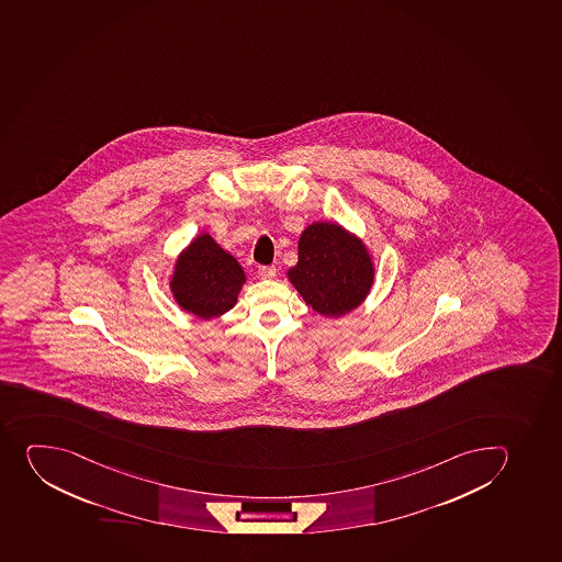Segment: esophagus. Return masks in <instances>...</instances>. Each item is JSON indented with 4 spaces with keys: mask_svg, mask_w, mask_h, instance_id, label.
Returning <instances> with one entry per match:
<instances>
[{
    "mask_svg": "<svg viewBox=\"0 0 562 562\" xmlns=\"http://www.w3.org/2000/svg\"><path fill=\"white\" fill-rule=\"evenodd\" d=\"M258 274H260L262 279H274V277H277V268H274V266H260V268H258Z\"/></svg>",
    "mask_w": 562,
    "mask_h": 562,
    "instance_id": "obj_1",
    "label": "esophagus"
}]
</instances>
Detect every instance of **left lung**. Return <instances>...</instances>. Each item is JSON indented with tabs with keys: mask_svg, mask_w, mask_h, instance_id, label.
Segmentation results:
<instances>
[{
	"mask_svg": "<svg viewBox=\"0 0 562 562\" xmlns=\"http://www.w3.org/2000/svg\"><path fill=\"white\" fill-rule=\"evenodd\" d=\"M288 277L316 313L344 316L366 300L374 269L355 235L338 224L314 222L300 237L299 262Z\"/></svg>",
	"mask_w": 562,
	"mask_h": 562,
	"instance_id": "8db88e82",
	"label": "left lung"
}]
</instances>
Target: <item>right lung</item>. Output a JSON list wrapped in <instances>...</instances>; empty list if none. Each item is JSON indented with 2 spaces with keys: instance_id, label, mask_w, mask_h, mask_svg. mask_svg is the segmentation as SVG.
<instances>
[{
  "instance_id": "1",
  "label": "right lung",
  "mask_w": 562,
  "mask_h": 562,
  "mask_svg": "<svg viewBox=\"0 0 562 562\" xmlns=\"http://www.w3.org/2000/svg\"><path fill=\"white\" fill-rule=\"evenodd\" d=\"M244 282L240 263L204 233L177 260L171 291L182 310L207 319L237 304Z\"/></svg>"
}]
</instances>
